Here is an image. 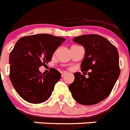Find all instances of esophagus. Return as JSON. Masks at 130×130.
<instances>
[{
    "mask_svg": "<svg viewBox=\"0 0 130 130\" xmlns=\"http://www.w3.org/2000/svg\"><path fill=\"white\" fill-rule=\"evenodd\" d=\"M66 74H67V72H64V71H63V72H61V76H62V77H64Z\"/></svg>",
    "mask_w": 130,
    "mask_h": 130,
    "instance_id": "1",
    "label": "esophagus"
}]
</instances>
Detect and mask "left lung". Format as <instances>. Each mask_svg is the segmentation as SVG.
Segmentation results:
<instances>
[{
    "label": "left lung",
    "mask_w": 130,
    "mask_h": 130,
    "mask_svg": "<svg viewBox=\"0 0 130 130\" xmlns=\"http://www.w3.org/2000/svg\"><path fill=\"white\" fill-rule=\"evenodd\" d=\"M73 41L84 46L85 54L81 63V70L89 72L87 78L84 73V75L75 73L69 89L77 103L95 105L109 96L119 77L118 50L108 40L96 34L76 37Z\"/></svg>",
    "instance_id": "1"
}]
</instances>
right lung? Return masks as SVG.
<instances>
[{
	"label": "right lung",
	"instance_id": "obj_1",
	"mask_svg": "<svg viewBox=\"0 0 130 130\" xmlns=\"http://www.w3.org/2000/svg\"><path fill=\"white\" fill-rule=\"evenodd\" d=\"M66 39L50 34L23 37L16 42L9 56V77L23 99L33 104L46 101L61 77L55 68L42 74L39 68L48 64L53 53Z\"/></svg>",
	"mask_w": 130,
	"mask_h": 130
}]
</instances>
